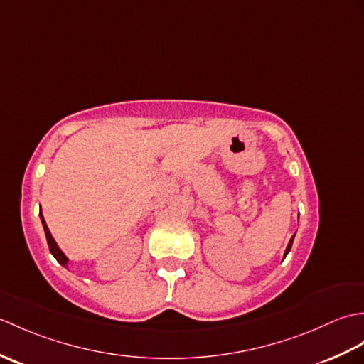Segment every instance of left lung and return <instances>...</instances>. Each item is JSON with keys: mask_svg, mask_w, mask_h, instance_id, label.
<instances>
[{"mask_svg": "<svg viewBox=\"0 0 364 364\" xmlns=\"http://www.w3.org/2000/svg\"><path fill=\"white\" fill-rule=\"evenodd\" d=\"M292 241H294V236L291 237V241H289L288 247H286V252H284V258H286V255H288V253H289V250H291V247H292Z\"/></svg>", "mask_w": 364, "mask_h": 364, "instance_id": "obj_1", "label": "left lung"}]
</instances>
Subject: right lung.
<instances>
[{
    "label": "right lung",
    "mask_w": 364,
    "mask_h": 364,
    "mask_svg": "<svg viewBox=\"0 0 364 364\" xmlns=\"http://www.w3.org/2000/svg\"><path fill=\"white\" fill-rule=\"evenodd\" d=\"M41 220H42V225H43V230H45V236H46V242H48V247H50V252H51V255H53L54 258L58 259V262H59L60 266H65V267H67L68 258L65 257L64 252L59 249L58 244H56V241H54V239H53V236H51V233H50V230H48V227H46V223H45V219H43V215H42V211H41Z\"/></svg>",
    "instance_id": "add662e5"
}]
</instances>
